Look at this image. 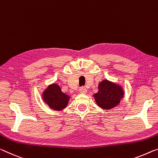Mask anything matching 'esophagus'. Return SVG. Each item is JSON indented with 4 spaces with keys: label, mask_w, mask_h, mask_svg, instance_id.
Masks as SVG:
<instances>
[{
    "label": "esophagus",
    "mask_w": 158,
    "mask_h": 158,
    "mask_svg": "<svg viewBox=\"0 0 158 158\" xmlns=\"http://www.w3.org/2000/svg\"><path fill=\"white\" fill-rule=\"evenodd\" d=\"M79 92H80V93H82V94H85V93H87V89H86L85 87H81V88H80V89H79Z\"/></svg>",
    "instance_id": "1"
}]
</instances>
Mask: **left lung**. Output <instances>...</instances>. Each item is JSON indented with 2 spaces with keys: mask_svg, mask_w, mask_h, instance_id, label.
I'll list each match as a JSON object with an SVG mask.
<instances>
[{
  "mask_svg": "<svg viewBox=\"0 0 158 158\" xmlns=\"http://www.w3.org/2000/svg\"><path fill=\"white\" fill-rule=\"evenodd\" d=\"M123 96L122 88L106 80L99 83V91L94 95L98 105L106 110H110L118 104Z\"/></svg>",
  "mask_w": 158,
  "mask_h": 158,
  "instance_id": "obj_1",
  "label": "left lung"
}]
</instances>
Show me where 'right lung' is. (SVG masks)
Listing matches in <instances>:
<instances>
[{
  "label": "right lung",
  "mask_w": 158,
  "mask_h": 158,
  "mask_svg": "<svg viewBox=\"0 0 158 158\" xmlns=\"http://www.w3.org/2000/svg\"><path fill=\"white\" fill-rule=\"evenodd\" d=\"M43 99L50 108L54 110H61L66 106L69 97L62 93L58 85L53 84L44 92Z\"/></svg>",
  "instance_id": "1"
}]
</instances>
